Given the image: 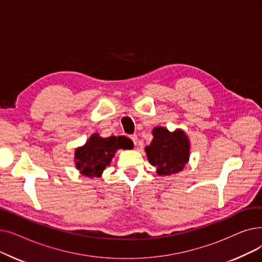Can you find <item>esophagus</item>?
Wrapping results in <instances>:
<instances>
[{"label":"esophagus","mask_w":262,"mask_h":262,"mask_svg":"<svg viewBox=\"0 0 262 262\" xmlns=\"http://www.w3.org/2000/svg\"><path fill=\"white\" fill-rule=\"evenodd\" d=\"M129 138L132 139V141L136 144L137 143V141H138V137H137V135H132V136H129Z\"/></svg>","instance_id":"1"}]
</instances>
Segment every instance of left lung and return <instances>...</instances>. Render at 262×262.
<instances>
[{
	"instance_id": "1",
	"label": "left lung",
	"mask_w": 262,
	"mask_h": 262,
	"mask_svg": "<svg viewBox=\"0 0 262 262\" xmlns=\"http://www.w3.org/2000/svg\"><path fill=\"white\" fill-rule=\"evenodd\" d=\"M154 139L145 147L147 159L157 168L159 175H170L182 171L189 159L190 145L183 130L170 133L164 127L153 130Z\"/></svg>"
}]
</instances>
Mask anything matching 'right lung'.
I'll return each instance as SVG.
<instances>
[{
    "mask_svg": "<svg viewBox=\"0 0 262 262\" xmlns=\"http://www.w3.org/2000/svg\"><path fill=\"white\" fill-rule=\"evenodd\" d=\"M120 137H108L101 138L98 134H94L84 146L76 149L75 159L76 168L82 175L88 177L100 176L106 166L112 161L115 153L119 148H126L130 142L123 141ZM127 141H129L127 139Z\"/></svg>",
    "mask_w": 262,
    "mask_h": 262,
    "instance_id": "obj_1",
    "label": "right lung"
}]
</instances>
